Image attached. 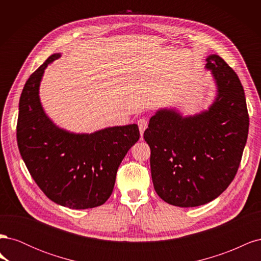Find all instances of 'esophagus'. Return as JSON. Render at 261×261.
I'll return each instance as SVG.
<instances>
[{
    "mask_svg": "<svg viewBox=\"0 0 261 261\" xmlns=\"http://www.w3.org/2000/svg\"><path fill=\"white\" fill-rule=\"evenodd\" d=\"M138 127H139V132H140L141 139H143L144 132H145V129L148 127V121L146 120V118H140V120L138 121Z\"/></svg>",
    "mask_w": 261,
    "mask_h": 261,
    "instance_id": "1",
    "label": "esophagus"
}]
</instances>
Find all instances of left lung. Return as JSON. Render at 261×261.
Here are the masks:
<instances>
[{
  "mask_svg": "<svg viewBox=\"0 0 261 261\" xmlns=\"http://www.w3.org/2000/svg\"><path fill=\"white\" fill-rule=\"evenodd\" d=\"M217 94L200 113L183 116L159 109L144 138L151 150L154 191L177 207H197L222 194L236 175L248 136L249 117L239 76L223 59H206Z\"/></svg>",
  "mask_w": 261,
  "mask_h": 261,
  "instance_id": "left-lung-1",
  "label": "left lung"
}]
</instances>
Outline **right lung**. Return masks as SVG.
Segmentation results:
<instances>
[{
  "mask_svg": "<svg viewBox=\"0 0 261 261\" xmlns=\"http://www.w3.org/2000/svg\"><path fill=\"white\" fill-rule=\"evenodd\" d=\"M52 54L23 87L19 99L17 144L37 185L55 203L70 209L103 204L111 196L118 167L139 139L137 124L76 134L55 125L42 108L39 88Z\"/></svg>",
  "mask_w": 261,
  "mask_h": 261,
  "instance_id": "obj_1",
  "label": "right lung"
}]
</instances>
